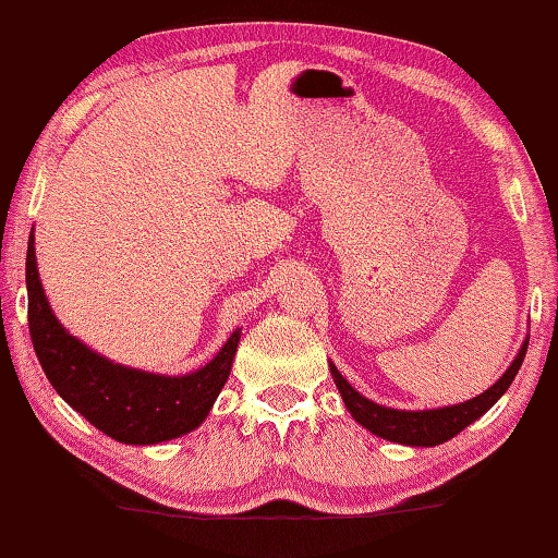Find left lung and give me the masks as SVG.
<instances>
[{
  "mask_svg": "<svg viewBox=\"0 0 558 558\" xmlns=\"http://www.w3.org/2000/svg\"><path fill=\"white\" fill-rule=\"evenodd\" d=\"M525 349H529V341L523 343L513 364L508 366V372L500 376V379L493 384L490 389H485L481 397L468 399L462 404L442 407V410H422V412H404V410H389V407L368 402L366 397H361L359 391L351 387V384L339 374V368L331 364V374L336 387H339L343 404L347 410L354 414V420L361 427H366L368 433L376 437L389 439V442L399 445H412V447H435L442 445L447 439L462 433L468 425H473L477 417H483L485 412L490 410L493 404L498 402L500 397L506 395V389L511 387L515 379L518 368L523 364Z\"/></svg>",
  "mask_w": 558,
  "mask_h": 558,
  "instance_id": "left-lung-1",
  "label": "left lung"
}]
</instances>
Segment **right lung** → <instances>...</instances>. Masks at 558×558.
I'll return each mask as SVG.
<instances>
[{
    "label": "right lung",
    "instance_id": "1",
    "mask_svg": "<svg viewBox=\"0 0 558 558\" xmlns=\"http://www.w3.org/2000/svg\"><path fill=\"white\" fill-rule=\"evenodd\" d=\"M27 320L35 354L54 391L100 433L125 445H156L192 433L207 417L230 376L240 331L219 354L186 376H159L125 368L73 339L52 316L27 242Z\"/></svg>",
    "mask_w": 558,
    "mask_h": 558
}]
</instances>
